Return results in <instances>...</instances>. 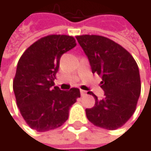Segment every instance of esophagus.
<instances>
[{
    "mask_svg": "<svg viewBox=\"0 0 151 151\" xmlns=\"http://www.w3.org/2000/svg\"><path fill=\"white\" fill-rule=\"evenodd\" d=\"M80 94H81V96H85L86 94V92L84 90H80Z\"/></svg>",
    "mask_w": 151,
    "mask_h": 151,
    "instance_id": "esophagus-1",
    "label": "esophagus"
}]
</instances>
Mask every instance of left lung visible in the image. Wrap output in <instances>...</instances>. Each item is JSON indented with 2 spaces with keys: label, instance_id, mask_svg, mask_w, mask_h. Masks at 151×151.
I'll list each match as a JSON object with an SVG mask.
<instances>
[{
  "label": "left lung",
  "instance_id": "left-lung-1",
  "mask_svg": "<svg viewBox=\"0 0 151 151\" xmlns=\"http://www.w3.org/2000/svg\"><path fill=\"white\" fill-rule=\"evenodd\" d=\"M89 59L93 73L102 78L105 98L95 99L94 106L86 108L87 119L95 126L114 130L133 115L141 93L138 65L132 55L114 41L97 35L76 37Z\"/></svg>",
  "mask_w": 151,
  "mask_h": 151
}]
</instances>
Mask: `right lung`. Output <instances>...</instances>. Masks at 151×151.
Returning a JSON list of instances; mask_svg holds the SVG:
<instances>
[{"mask_svg":"<svg viewBox=\"0 0 151 151\" xmlns=\"http://www.w3.org/2000/svg\"><path fill=\"white\" fill-rule=\"evenodd\" d=\"M76 46L73 37L49 35L29 46L20 58L13 80L15 101L26 123L38 132L61 127L80 97L78 88L54 86L61 56Z\"/></svg>","mask_w":151,"mask_h":151,"instance_id":"right-lung-1","label":"right lung"}]
</instances>
